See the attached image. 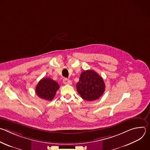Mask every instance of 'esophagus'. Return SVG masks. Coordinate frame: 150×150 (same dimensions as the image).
Segmentation results:
<instances>
[{
  "mask_svg": "<svg viewBox=\"0 0 150 150\" xmlns=\"http://www.w3.org/2000/svg\"><path fill=\"white\" fill-rule=\"evenodd\" d=\"M63 82L64 84H66V85H71L72 84V82L71 81H69V79H68L67 78H65L63 81Z\"/></svg>",
  "mask_w": 150,
  "mask_h": 150,
  "instance_id": "34e87169",
  "label": "esophagus"
}]
</instances>
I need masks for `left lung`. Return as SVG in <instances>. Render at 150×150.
<instances>
[{
    "label": "left lung",
    "mask_w": 150,
    "mask_h": 150,
    "mask_svg": "<svg viewBox=\"0 0 150 150\" xmlns=\"http://www.w3.org/2000/svg\"><path fill=\"white\" fill-rule=\"evenodd\" d=\"M105 83L103 78L93 70H87L80 75L76 83L78 93L87 101H93L101 97L105 91Z\"/></svg>",
    "instance_id": "1"
}]
</instances>
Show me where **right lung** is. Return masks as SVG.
Returning a JSON list of instances; mask_svg holds the SVG:
<instances>
[{
	"instance_id": "right-lung-1",
	"label": "right lung",
	"mask_w": 150,
	"mask_h": 150,
	"mask_svg": "<svg viewBox=\"0 0 150 150\" xmlns=\"http://www.w3.org/2000/svg\"><path fill=\"white\" fill-rule=\"evenodd\" d=\"M59 88L57 82L49 78L41 79L35 87L37 95L41 98L47 101H52Z\"/></svg>"
}]
</instances>
